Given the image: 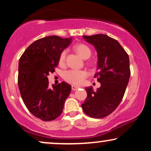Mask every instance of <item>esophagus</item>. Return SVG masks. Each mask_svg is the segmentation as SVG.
<instances>
[{
  "label": "esophagus",
  "instance_id": "esophagus-1",
  "mask_svg": "<svg viewBox=\"0 0 151 151\" xmlns=\"http://www.w3.org/2000/svg\"><path fill=\"white\" fill-rule=\"evenodd\" d=\"M79 86H74V85H72V89L73 90V91H76V90L79 89Z\"/></svg>",
  "mask_w": 151,
  "mask_h": 151
}]
</instances>
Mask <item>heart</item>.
Returning <instances> with one entry per match:
<instances>
[{"label": "heart", "instance_id": "b5f03b06", "mask_svg": "<svg viewBox=\"0 0 151 151\" xmlns=\"http://www.w3.org/2000/svg\"><path fill=\"white\" fill-rule=\"evenodd\" d=\"M74 50L79 54V55L84 59H87L91 56V49L87 45L84 44H78L74 46ZM66 55H67V51L63 50L60 55L59 62L60 64L65 63ZM88 72L86 70H70L67 71L64 74V79L67 82L70 84H75V85H79L84 82V79L87 77Z\"/></svg>", "mask_w": 151, "mask_h": 151}]
</instances>
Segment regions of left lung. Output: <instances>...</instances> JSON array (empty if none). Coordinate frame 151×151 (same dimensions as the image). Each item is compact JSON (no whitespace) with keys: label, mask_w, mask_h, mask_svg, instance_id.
<instances>
[{"label":"left lung","mask_w":151,"mask_h":151,"mask_svg":"<svg viewBox=\"0 0 151 151\" xmlns=\"http://www.w3.org/2000/svg\"><path fill=\"white\" fill-rule=\"evenodd\" d=\"M83 38L97 52L94 77L101 86L96 91L92 86L85 88L87 97L81 108L89 116L102 119L111 114L124 97L131 75L129 58L119 42L106 35H84Z\"/></svg>","instance_id":"1"}]
</instances>
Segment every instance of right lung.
Wrapping results in <instances>:
<instances>
[{
    "instance_id": "add662e5",
    "label": "right lung",
    "mask_w": 151,
    "mask_h": 151,
    "mask_svg": "<svg viewBox=\"0 0 151 151\" xmlns=\"http://www.w3.org/2000/svg\"><path fill=\"white\" fill-rule=\"evenodd\" d=\"M72 38L52 35L35 41L19 60L18 82L24 104L38 119L49 121L57 119L71 92V85L62 81L49 87L47 76L59 63L60 54Z\"/></svg>"
}]
</instances>
